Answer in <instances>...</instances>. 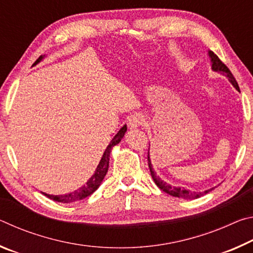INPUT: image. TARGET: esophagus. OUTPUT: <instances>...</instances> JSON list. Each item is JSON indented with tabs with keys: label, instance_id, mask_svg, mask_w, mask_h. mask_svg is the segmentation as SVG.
<instances>
[{
	"label": "esophagus",
	"instance_id": "obj_1",
	"mask_svg": "<svg viewBox=\"0 0 253 253\" xmlns=\"http://www.w3.org/2000/svg\"><path fill=\"white\" fill-rule=\"evenodd\" d=\"M144 123H145V118L143 115H140V114L132 115V116H130L129 119H128V126H129L130 128H137V127L142 126Z\"/></svg>",
	"mask_w": 253,
	"mask_h": 253
}]
</instances>
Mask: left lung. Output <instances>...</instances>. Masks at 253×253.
Instances as JSON below:
<instances>
[{
    "mask_svg": "<svg viewBox=\"0 0 253 253\" xmlns=\"http://www.w3.org/2000/svg\"><path fill=\"white\" fill-rule=\"evenodd\" d=\"M209 57L211 58L212 70L216 71V72H221L222 75H225L229 78V81L231 84H232L233 87L237 89L238 91H240V88H239V84L237 83V80L234 79V77H233L232 74H231L229 68L226 67L224 63L219 59V57H217L216 54H214L212 51H209ZM147 160H148V168H149V170H151V175H152V177L154 179V182H155L156 185L160 187L162 191H164L165 193L174 196V198H181V199H184V200H193V199L201 198L202 195L207 194V193H209V192H211L213 190V188H210V190H207L204 192H193V191L187 190V188H185V187L169 185V184L163 181V179L160 176H158V175H156V172L153 169L151 158H149V151H148Z\"/></svg>",
    "mask_w": 253,
    "mask_h": 253,
    "instance_id": "left-lung-1",
    "label": "left lung"
}]
</instances>
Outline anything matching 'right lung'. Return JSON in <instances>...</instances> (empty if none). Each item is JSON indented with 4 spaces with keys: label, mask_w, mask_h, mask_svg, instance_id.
Segmentation results:
<instances>
[{
    "label": "right lung",
    "mask_w": 253,
    "mask_h": 253,
    "mask_svg": "<svg viewBox=\"0 0 253 253\" xmlns=\"http://www.w3.org/2000/svg\"><path fill=\"white\" fill-rule=\"evenodd\" d=\"M43 58H44V55H40L39 59H38L37 61L33 63V66H36L37 63H39ZM126 131H127V126L124 125L121 128V129H119L117 134L115 135L114 138L111 139V142L109 143V145L106 148V151L104 152V155H102L99 164H98V166H97V169L95 170V174H93L92 176L89 178V181L85 183L84 185L79 187L78 190H76L74 192H71V193H68V194H65V195H50V194L43 193V192H42V194H44L46 198L55 201V202H61V203L76 202V201L85 199L87 196L91 195L93 192H95L97 188L99 187V185L102 182V179H104L107 172H108L109 157H110L111 149H113L115 145L119 144V142H121Z\"/></svg>",
    "instance_id": "1"
}]
</instances>
